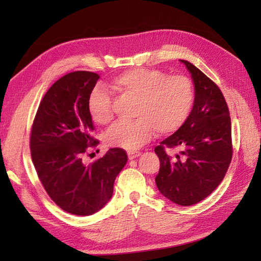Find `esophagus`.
<instances>
[{
    "label": "esophagus",
    "instance_id": "obj_1",
    "mask_svg": "<svg viewBox=\"0 0 261 261\" xmlns=\"http://www.w3.org/2000/svg\"><path fill=\"white\" fill-rule=\"evenodd\" d=\"M140 151H127V157H129V159H135L138 156H140Z\"/></svg>",
    "mask_w": 261,
    "mask_h": 261
}]
</instances>
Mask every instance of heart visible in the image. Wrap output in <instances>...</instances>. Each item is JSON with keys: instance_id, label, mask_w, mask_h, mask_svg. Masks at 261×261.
<instances>
[{"instance_id": "heart-1", "label": "heart", "mask_w": 261, "mask_h": 261, "mask_svg": "<svg viewBox=\"0 0 261 261\" xmlns=\"http://www.w3.org/2000/svg\"><path fill=\"white\" fill-rule=\"evenodd\" d=\"M112 87L121 95L136 98L134 122H116L105 135L110 147L126 150L145 145L153 130L158 136L177 131L190 115L195 92L192 81L185 75H166L149 68L129 69L116 76ZM87 110L99 125L113 120L112 101L107 92L93 91L88 97Z\"/></svg>"}]
</instances>
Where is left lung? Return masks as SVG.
<instances>
[{
    "label": "left lung",
    "mask_w": 261,
    "mask_h": 261,
    "mask_svg": "<svg viewBox=\"0 0 261 261\" xmlns=\"http://www.w3.org/2000/svg\"><path fill=\"white\" fill-rule=\"evenodd\" d=\"M180 62L192 74L195 98L185 123L154 148L160 162L154 180L165 197L190 206L219 186L233 150L230 112L222 92L193 64ZM167 147H178L180 153L171 158L165 151Z\"/></svg>",
    "instance_id": "1"
}]
</instances>
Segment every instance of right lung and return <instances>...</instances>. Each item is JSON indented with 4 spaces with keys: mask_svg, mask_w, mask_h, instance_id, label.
<instances>
[{
    "mask_svg": "<svg viewBox=\"0 0 261 261\" xmlns=\"http://www.w3.org/2000/svg\"><path fill=\"white\" fill-rule=\"evenodd\" d=\"M98 79L85 70L59 79L41 99L31 127V158L39 179L60 208L75 215H91L110 201L127 160L121 148H111L90 165L82 160L88 147L98 145L87 110Z\"/></svg>",
    "mask_w": 261,
    "mask_h": 261,
    "instance_id": "right-lung-1",
    "label": "right lung"
}]
</instances>
